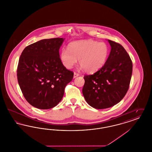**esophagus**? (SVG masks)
<instances>
[{"label":"esophagus","instance_id":"esophagus-1","mask_svg":"<svg viewBox=\"0 0 152 152\" xmlns=\"http://www.w3.org/2000/svg\"><path fill=\"white\" fill-rule=\"evenodd\" d=\"M79 76V73L74 72V74H73V78H76V77H77V76Z\"/></svg>","mask_w":152,"mask_h":152}]
</instances>
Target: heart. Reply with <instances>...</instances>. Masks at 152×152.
Instances as JSON below:
<instances>
[{"instance_id":"heart-1","label":"heart","mask_w":152,"mask_h":152,"mask_svg":"<svg viewBox=\"0 0 152 152\" xmlns=\"http://www.w3.org/2000/svg\"><path fill=\"white\" fill-rule=\"evenodd\" d=\"M109 53L107 44L89 39L71 43L68 50L63 49L61 51L60 58L68 69L72 68L79 60L81 69L88 73H94L105 64Z\"/></svg>"}]
</instances>
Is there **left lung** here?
Listing matches in <instances>:
<instances>
[{
  "label": "left lung",
  "instance_id": "1",
  "mask_svg": "<svg viewBox=\"0 0 152 152\" xmlns=\"http://www.w3.org/2000/svg\"><path fill=\"white\" fill-rule=\"evenodd\" d=\"M111 50L105 64L91 75H85L83 94L94 108H108L121 101L130 84L133 64L123 46L108 40Z\"/></svg>",
  "mask_w": 152,
  "mask_h": 152
}]
</instances>
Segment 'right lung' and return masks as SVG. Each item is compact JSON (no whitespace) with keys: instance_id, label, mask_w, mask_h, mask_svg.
<instances>
[{"instance_id":"add662e5","label":"right lung","mask_w":152,"mask_h":152,"mask_svg":"<svg viewBox=\"0 0 152 152\" xmlns=\"http://www.w3.org/2000/svg\"><path fill=\"white\" fill-rule=\"evenodd\" d=\"M64 40L43 39L22 52L17 69L18 83L26 100L36 108L56 106L72 80L73 73L66 69L59 55Z\"/></svg>"}]
</instances>
